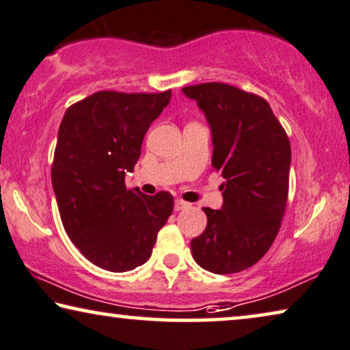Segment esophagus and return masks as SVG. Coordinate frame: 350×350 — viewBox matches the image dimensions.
<instances>
[{
    "label": "esophagus",
    "mask_w": 350,
    "mask_h": 350,
    "mask_svg": "<svg viewBox=\"0 0 350 350\" xmlns=\"http://www.w3.org/2000/svg\"><path fill=\"white\" fill-rule=\"evenodd\" d=\"M190 207V204L189 202H185V201H182V200H176L174 201V211H184V208H189Z\"/></svg>",
    "instance_id": "34e87169"
}]
</instances>
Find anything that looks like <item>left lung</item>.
<instances>
[{
    "mask_svg": "<svg viewBox=\"0 0 350 350\" xmlns=\"http://www.w3.org/2000/svg\"><path fill=\"white\" fill-rule=\"evenodd\" d=\"M204 113L212 166L225 182L223 206L204 207L207 226L191 241L198 265L212 273L252 267L272 247L289 191L291 143L262 97L225 83L182 88Z\"/></svg>",
    "mask_w": 350,
    "mask_h": 350,
    "instance_id": "left-lung-1",
    "label": "left lung"
}]
</instances>
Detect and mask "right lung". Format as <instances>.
<instances>
[{
    "label": "right lung",
    "mask_w": 350,
    "mask_h": 350,
    "mask_svg": "<svg viewBox=\"0 0 350 350\" xmlns=\"http://www.w3.org/2000/svg\"><path fill=\"white\" fill-rule=\"evenodd\" d=\"M170 98L171 91H100L67 108L61 121L51 184L62 225L83 256L109 272L143 265L173 212L171 193L125 187Z\"/></svg>",
    "instance_id": "add662e5"
}]
</instances>
